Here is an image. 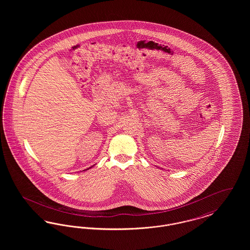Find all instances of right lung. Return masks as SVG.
Returning <instances> with one entry per match:
<instances>
[{
  "label": "right lung",
  "mask_w": 250,
  "mask_h": 250,
  "mask_svg": "<svg viewBox=\"0 0 250 250\" xmlns=\"http://www.w3.org/2000/svg\"><path fill=\"white\" fill-rule=\"evenodd\" d=\"M91 167H89V168H91ZM89 168H87V169H89ZM85 170H86V169H85Z\"/></svg>",
  "instance_id": "1"
}]
</instances>
